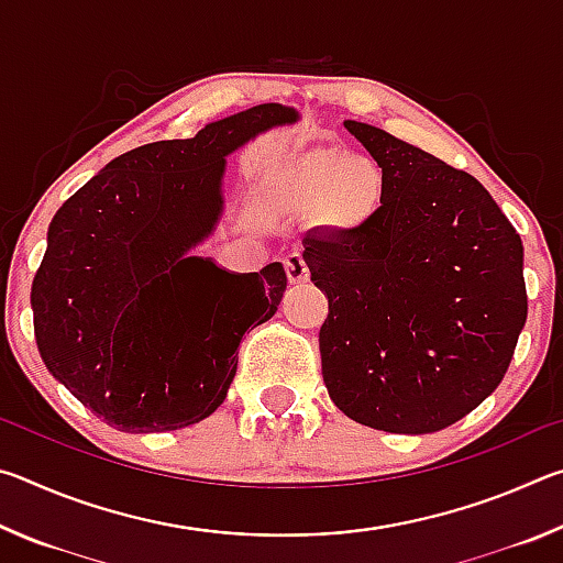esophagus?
<instances>
[{
	"instance_id": "esophagus-1",
	"label": "esophagus",
	"mask_w": 563,
	"mask_h": 563,
	"mask_svg": "<svg viewBox=\"0 0 563 563\" xmlns=\"http://www.w3.org/2000/svg\"><path fill=\"white\" fill-rule=\"evenodd\" d=\"M285 271H288V280L292 285H300V283H308L310 278V271H308V263H305L302 253H290L288 258H285Z\"/></svg>"
}]
</instances>
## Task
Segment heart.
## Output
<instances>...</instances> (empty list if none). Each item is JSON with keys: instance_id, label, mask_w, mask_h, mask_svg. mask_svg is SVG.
Wrapping results in <instances>:
<instances>
[{"instance_id": "1", "label": "heart", "mask_w": 563, "mask_h": 563, "mask_svg": "<svg viewBox=\"0 0 563 563\" xmlns=\"http://www.w3.org/2000/svg\"><path fill=\"white\" fill-rule=\"evenodd\" d=\"M280 206L312 208L325 201V221L340 231H357L377 213L385 196L383 170L367 156L318 151L273 178Z\"/></svg>"}]
</instances>
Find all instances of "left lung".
Wrapping results in <instances>:
<instances>
[{"instance_id": "obj_1", "label": "left lung", "mask_w": 563, "mask_h": 563, "mask_svg": "<svg viewBox=\"0 0 563 563\" xmlns=\"http://www.w3.org/2000/svg\"><path fill=\"white\" fill-rule=\"evenodd\" d=\"M383 206L357 231L308 233L302 258L328 292L322 379L373 430L430 434L479 407L527 322L523 245L474 176L362 121Z\"/></svg>"}]
</instances>
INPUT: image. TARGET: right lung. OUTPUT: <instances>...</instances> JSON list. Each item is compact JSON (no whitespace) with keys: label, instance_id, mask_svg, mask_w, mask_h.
Masks as SVG:
<instances>
[{"label":"right lung","instance_id":"obj_1","mask_svg":"<svg viewBox=\"0 0 563 563\" xmlns=\"http://www.w3.org/2000/svg\"><path fill=\"white\" fill-rule=\"evenodd\" d=\"M300 113L261 103L194 139L121 154L49 223L32 283L34 335L54 379L119 432H170L223 405L238 345L271 320L283 263L231 273L190 255L223 216L225 158Z\"/></svg>","mask_w":563,"mask_h":563}]
</instances>
